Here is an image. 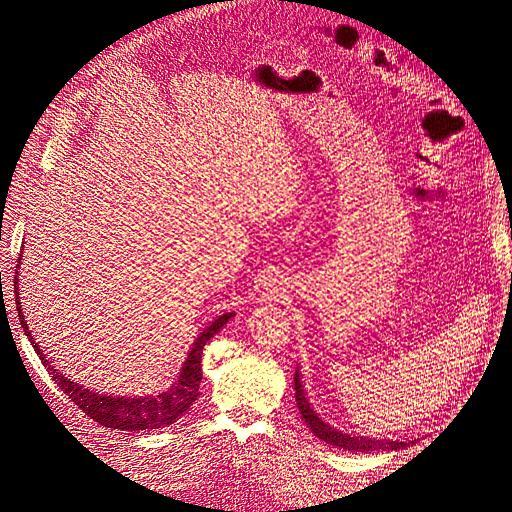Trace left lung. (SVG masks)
<instances>
[{
  "label": "left lung",
  "instance_id": "obj_1",
  "mask_svg": "<svg viewBox=\"0 0 512 512\" xmlns=\"http://www.w3.org/2000/svg\"><path fill=\"white\" fill-rule=\"evenodd\" d=\"M294 397H297V408L301 416L305 418L307 427L312 429L314 436H318L322 442L333 444L337 448H346L352 453H371V451H399V448L410 446V442H399V440H378V438H365V436H354V433H346L342 429H335L329 423H324L322 418L316 414L305 393V386L301 380L299 369L294 371ZM416 440H412L414 444Z\"/></svg>",
  "mask_w": 512,
  "mask_h": 512
}]
</instances>
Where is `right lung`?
Here are the masks:
<instances>
[{
    "label": "right lung",
    "mask_w": 512,
    "mask_h": 512,
    "mask_svg": "<svg viewBox=\"0 0 512 512\" xmlns=\"http://www.w3.org/2000/svg\"><path fill=\"white\" fill-rule=\"evenodd\" d=\"M21 260H23V256H19L17 275H14V294H17V312H19L21 327H23L25 335L29 337V342H32L34 350L40 354L42 365L49 369L51 378L89 418H94L96 423H100L104 427L119 429V431H145V429L151 431V429L173 425L183 412H188V408L198 397L200 380H203V369H200V361H203L200 359V356H203V348L209 339L218 333L232 316H235V312L218 316L209 324V327L203 329V333H198L196 342L192 344V348L188 352V359L183 361L179 376L175 378L173 384H170V389H166L158 395H145V397H138V395L123 397V395H108V393L102 395V393H96L91 389H85V386L66 378L59 369H55L49 361H46V354L34 342V335L27 327V320L23 316L21 301H19L21 299L19 297Z\"/></svg>",
    "instance_id": "right-lung-1"
}]
</instances>
